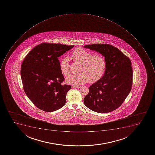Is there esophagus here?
<instances>
[{
  "instance_id": "obj_1",
  "label": "esophagus",
  "mask_w": 155,
  "mask_h": 155,
  "mask_svg": "<svg viewBox=\"0 0 155 155\" xmlns=\"http://www.w3.org/2000/svg\"><path fill=\"white\" fill-rule=\"evenodd\" d=\"M81 87V86L79 85H72L73 88H80Z\"/></svg>"
}]
</instances>
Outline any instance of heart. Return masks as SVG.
<instances>
[{"label": "heart", "instance_id": "1", "mask_svg": "<svg viewBox=\"0 0 155 155\" xmlns=\"http://www.w3.org/2000/svg\"><path fill=\"white\" fill-rule=\"evenodd\" d=\"M72 60L75 63L81 64L78 74H73L66 79L68 83L74 85L95 83L104 76L107 68V61L103 55H94L93 53L83 48H77L71 54ZM60 70L64 76H69L72 72L70 60L65 57L60 62Z\"/></svg>", "mask_w": 155, "mask_h": 155}]
</instances>
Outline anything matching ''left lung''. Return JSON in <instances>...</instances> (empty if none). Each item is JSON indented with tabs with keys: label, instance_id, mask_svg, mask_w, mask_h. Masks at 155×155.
<instances>
[{
	"label": "left lung",
	"instance_id": "left-lung-1",
	"mask_svg": "<svg viewBox=\"0 0 155 155\" xmlns=\"http://www.w3.org/2000/svg\"><path fill=\"white\" fill-rule=\"evenodd\" d=\"M105 57L107 68L104 76L89 87L84 97L87 107L95 112L107 113L119 107L131 90L133 70L129 58L109 44L84 46Z\"/></svg>",
	"mask_w": 155,
	"mask_h": 155
}]
</instances>
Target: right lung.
I'll list each match as a JSON object with an SVG mask.
<instances>
[{
  "mask_svg": "<svg viewBox=\"0 0 155 155\" xmlns=\"http://www.w3.org/2000/svg\"><path fill=\"white\" fill-rule=\"evenodd\" d=\"M74 45L44 43L33 48L21 65V77L26 95L37 107L46 112L61 109L65 104L71 86L62 82L58 58Z\"/></svg>",
  "mask_w": 155,
  "mask_h": 155,
  "instance_id": "add662e5",
  "label": "right lung"
}]
</instances>
